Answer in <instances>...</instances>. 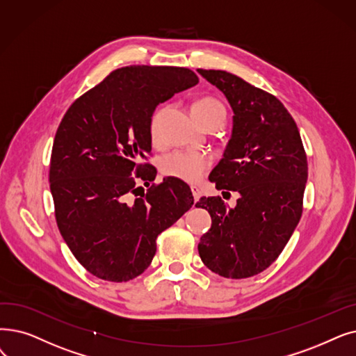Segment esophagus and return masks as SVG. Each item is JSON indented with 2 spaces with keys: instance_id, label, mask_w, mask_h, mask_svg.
<instances>
[{
  "instance_id": "1",
  "label": "esophagus",
  "mask_w": 356,
  "mask_h": 356,
  "mask_svg": "<svg viewBox=\"0 0 356 356\" xmlns=\"http://www.w3.org/2000/svg\"><path fill=\"white\" fill-rule=\"evenodd\" d=\"M191 191H192V195H193V200H195V202H197L199 197H200V191H199V188L191 186Z\"/></svg>"
}]
</instances>
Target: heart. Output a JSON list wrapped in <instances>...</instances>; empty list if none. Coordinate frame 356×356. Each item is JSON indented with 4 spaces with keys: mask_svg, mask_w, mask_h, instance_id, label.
I'll use <instances>...</instances> for the list:
<instances>
[{
    "mask_svg": "<svg viewBox=\"0 0 356 356\" xmlns=\"http://www.w3.org/2000/svg\"><path fill=\"white\" fill-rule=\"evenodd\" d=\"M225 113L224 104L213 97L205 96L193 102L192 113L193 116L204 123L218 113ZM165 109H159L152 115L149 122V136L154 145L161 144V123ZM209 167V159L205 154L193 151H176L168 154L161 163V172L164 176L175 177L188 183H196L204 177Z\"/></svg>",
    "mask_w": 356,
    "mask_h": 356,
    "instance_id": "b5f03b06",
    "label": "heart"
}]
</instances>
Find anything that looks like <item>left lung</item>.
<instances>
[{
	"label": "left lung",
	"instance_id": "1",
	"mask_svg": "<svg viewBox=\"0 0 356 356\" xmlns=\"http://www.w3.org/2000/svg\"><path fill=\"white\" fill-rule=\"evenodd\" d=\"M197 72L234 111L233 136L209 180L216 189L240 193L236 208L220 196L196 202L212 220L197 250L212 272L244 280L273 264L300 222L307 154L296 120L270 92L227 71Z\"/></svg>",
	"mask_w": 356,
	"mask_h": 356
}]
</instances>
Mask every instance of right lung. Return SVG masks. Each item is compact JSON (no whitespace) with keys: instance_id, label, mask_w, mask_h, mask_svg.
Wrapping results in <instances>:
<instances>
[{"instance_id":"obj_1","label":"right lung","mask_w":356,"mask_h":356,"mask_svg":"<svg viewBox=\"0 0 356 356\" xmlns=\"http://www.w3.org/2000/svg\"><path fill=\"white\" fill-rule=\"evenodd\" d=\"M197 83L189 68L123 67L76 99L59 123L49 164L55 220L75 259L100 280L141 275L157 237L193 205L179 179L149 184L157 170L144 160L152 112ZM138 181L149 186L140 197Z\"/></svg>"}]
</instances>
